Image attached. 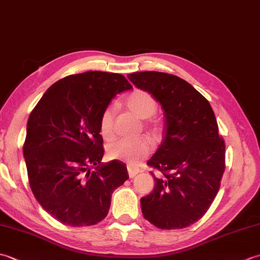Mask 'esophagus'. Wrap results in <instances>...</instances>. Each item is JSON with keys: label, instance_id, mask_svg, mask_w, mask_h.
Masks as SVG:
<instances>
[{"label": "esophagus", "instance_id": "obj_1", "mask_svg": "<svg viewBox=\"0 0 260 260\" xmlns=\"http://www.w3.org/2000/svg\"><path fill=\"white\" fill-rule=\"evenodd\" d=\"M127 170H128L129 178H135V176H136L137 174L141 173V170H140V169L133 168V167H131V165H128V167H127Z\"/></svg>", "mask_w": 260, "mask_h": 260}]
</instances>
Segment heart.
Wrapping results in <instances>:
<instances>
[{
    "mask_svg": "<svg viewBox=\"0 0 260 260\" xmlns=\"http://www.w3.org/2000/svg\"><path fill=\"white\" fill-rule=\"evenodd\" d=\"M125 104L131 112L142 119L150 118L156 112L157 103L151 93L144 90H135L126 97ZM114 107L108 106L101 117V134L105 140H112L114 136ZM153 144L148 137L141 136L137 139H120L114 142L107 148L110 159H118L131 165L139 164L142 159L150 155Z\"/></svg>",
    "mask_w": 260,
    "mask_h": 260,
    "instance_id": "b5f03b06",
    "label": "heart"
}]
</instances>
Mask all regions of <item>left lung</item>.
Wrapping results in <instances>:
<instances>
[{
	"instance_id": "1",
	"label": "left lung",
	"mask_w": 260,
	"mask_h": 260,
	"mask_svg": "<svg viewBox=\"0 0 260 260\" xmlns=\"http://www.w3.org/2000/svg\"><path fill=\"white\" fill-rule=\"evenodd\" d=\"M150 92L164 110V139L147 164L153 191L141 199L144 218L161 229H182L211 206L224 172V142L209 102L178 76L143 71L127 76Z\"/></svg>"
}]
</instances>
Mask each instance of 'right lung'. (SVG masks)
Listing matches in <instances>:
<instances>
[{
    "label": "right lung",
    "instance_id": "add662e5",
    "mask_svg": "<svg viewBox=\"0 0 260 260\" xmlns=\"http://www.w3.org/2000/svg\"><path fill=\"white\" fill-rule=\"evenodd\" d=\"M132 85L123 75L87 71L48 88L26 124L23 146L31 190L40 206L71 227L106 217L113 192L128 179L126 165L104 156L101 117Z\"/></svg>",
    "mask_w": 260,
    "mask_h": 260
}]
</instances>
